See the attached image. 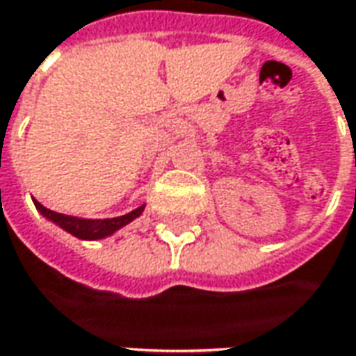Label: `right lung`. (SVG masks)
I'll list each match as a JSON object with an SVG mask.
<instances>
[{
	"mask_svg": "<svg viewBox=\"0 0 356 356\" xmlns=\"http://www.w3.org/2000/svg\"><path fill=\"white\" fill-rule=\"evenodd\" d=\"M35 206L39 209L40 213L44 217H49L50 221H54L56 225H60L64 231L72 233L74 237L78 239H104L107 235H111L113 231L119 227L127 225L129 221H133L135 217H139L143 213L145 206L137 207L135 211H131L127 216L113 217V219H88V217H78V216H64L58 211H52L49 207H44L39 202H35Z\"/></svg>",
	"mask_w": 356,
	"mask_h": 356,
	"instance_id": "1",
	"label": "right lung"
}]
</instances>
